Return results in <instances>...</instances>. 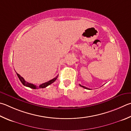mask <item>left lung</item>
<instances>
[{
  "label": "left lung",
  "instance_id": "8db88e82",
  "mask_svg": "<svg viewBox=\"0 0 131 131\" xmlns=\"http://www.w3.org/2000/svg\"><path fill=\"white\" fill-rule=\"evenodd\" d=\"M80 86H81V87H82V88H85V89H88V88H86L85 86H82V85H81L80 84Z\"/></svg>",
  "mask_w": 131,
  "mask_h": 131
}]
</instances>
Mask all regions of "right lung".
Listing matches in <instances>:
<instances>
[{
    "instance_id": "right-lung-1",
    "label": "right lung",
    "mask_w": 131,
    "mask_h": 131,
    "mask_svg": "<svg viewBox=\"0 0 131 131\" xmlns=\"http://www.w3.org/2000/svg\"><path fill=\"white\" fill-rule=\"evenodd\" d=\"M16 74H17L19 79L20 80L21 82L22 83V84L23 85H25V86H26L29 87V88H30L34 89H38V88H46L47 86H49V85L51 84L52 83H53L54 81H55L57 80V78H58V75L57 76V77H56L55 78H54L53 79L49 81H47L46 82H45V83H43V84H42L41 85H40L39 86H37L36 85H35L34 84H31V83H28V82H26V81L25 80L24 78H23L22 77H21V76L19 74H18L17 73H16Z\"/></svg>"
}]
</instances>
